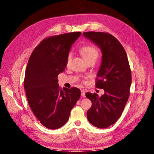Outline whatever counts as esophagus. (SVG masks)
Instances as JSON below:
<instances>
[{"label":"esophagus","mask_w":154,"mask_h":154,"mask_svg":"<svg viewBox=\"0 0 154 154\" xmlns=\"http://www.w3.org/2000/svg\"><path fill=\"white\" fill-rule=\"evenodd\" d=\"M81 96L82 97H85V90H81Z\"/></svg>","instance_id":"obj_1"}]
</instances>
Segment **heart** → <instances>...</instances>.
<instances>
[{
	"mask_svg": "<svg viewBox=\"0 0 154 154\" xmlns=\"http://www.w3.org/2000/svg\"><path fill=\"white\" fill-rule=\"evenodd\" d=\"M80 52L86 61L87 60L92 59V58H95L98 56V52H97V50L94 47V46L91 45H83L80 49ZM72 58V54L70 53L67 55V64H69L71 62Z\"/></svg>",
	"mask_w": 154,
	"mask_h": 154,
	"instance_id": "obj_1",
	"label": "heart"
}]
</instances>
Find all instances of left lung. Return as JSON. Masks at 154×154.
<instances>
[{"label":"left lung","mask_w":154,"mask_h":154,"mask_svg":"<svg viewBox=\"0 0 154 154\" xmlns=\"http://www.w3.org/2000/svg\"><path fill=\"white\" fill-rule=\"evenodd\" d=\"M102 51V62L96 79V87L103 88L101 97L96 93L87 92L92 102L88 110V121L99 128L114 124L122 116L130 95L132 74L127 53L123 45L114 36L104 32H85Z\"/></svg>","instance_id":"1"}]
</instances>
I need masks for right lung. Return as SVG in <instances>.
<instances>
[{"instance_id": "add662e5", "label": "right lung", "mask_w": 154, "mask_h": 154, "mask_svg": "<svg viewBox=\"0 0 154 154\" xmlns=\"http://www.w3.org/2000/svg\"><path fill=\"white\" fill-rule=\"evenodd\" d=\"M81 32L48 37L32 51L27 63L24 86L27 101L40 123L49 129L62 127L81 95L76 87L64 88L58 75L64 71L71 45Z\"/></svg>"}]
</instances>
